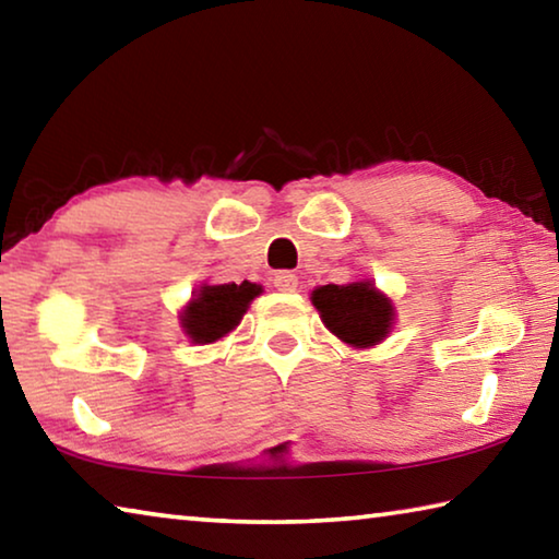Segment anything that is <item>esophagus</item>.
<instances>
[{"mask_svg":"<svg viewBox=\"0 0 559 559\" xmlns=\"http://www.w3.org/2000/svg\"><path fill=\"white\" fill-rule=\"evenodd\" d=\"M273 286L281 293H293L298 288V276L293 271H278L276 276H273Z\"/></svg>","mask_w":559,"mask_h":559,"instance_id":"34e87169","label":"esophagus"}]
</instances>
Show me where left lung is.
<instances>
[{
  "label": "left lung",
  "mask_w": 559,
  "mask_h": 559,
  "mask_svg": "<svg viewBox=\"0 0 559 559\" xmlns=\"http://www.w3.org/2000/svg\"><path fill=\"white\" fill-rule=\"evenodd\" d=\"M313 306L330 333L353 347L377 345L392 328V302L377 293L370 281L320 286L313 290Z\"/></svg>",
  "instance_id": "1"
}]
</instances>
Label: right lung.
Wrapping results in <instances>:
<instances>
[{"label":"right lung","mask_w":559,"mask_h":559,"mask_svg":"<svg viewBox=\"0 0 559 559\" xmlns=\"http://www.w3.org/2000/svg\"><path fill=\"white\" fill-rule=\"evenodd\" d=\"M261 293L257 283H222V286H204L197 298L189 302L182 325L194 343H214L239 325L249 302Z\"/></svg>","instance_id":"1"}]
</instances>
